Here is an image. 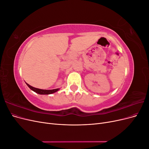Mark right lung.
<instances>
[{"mask_svg":"<svg viewBox=\"0 0 149 149\" xmlns=\"http://www.w3.org/2000/svg\"><path fill=\"white\" fill-rule=\"evenodd\" d=\"M26 84V85L28 86L29 88L31 89L34 92L37 93L39 94H53L54 93H55L56 91H58V90L60 89L58 88V89H38V88H34L33 86H31L29 85V84H27L26 83H25Z\"/></svg>","mask_w":149,"mask_h":149,"instance_id":"add662e5","label":"right lung"}]
</instances>
